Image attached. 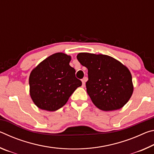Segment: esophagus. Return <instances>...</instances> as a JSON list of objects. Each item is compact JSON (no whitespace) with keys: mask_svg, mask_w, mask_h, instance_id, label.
Wrapping results in <instances>:
<instances>
[{"mask_svg":"<svg viewBox=\"0 0 154 154\" xmlns=\"http://www.w3.org/2000/svg\"><path fill=\"white\" fill-rule=\"evenodd\" d=\"M88 80V78L87 77H84L83 79H82V86L83 87H85V82Z\"/></svg>","mask_w":154,"mask_h":154,"instance_id":"esophagus-1","label":"esophagus"}]
</instances>
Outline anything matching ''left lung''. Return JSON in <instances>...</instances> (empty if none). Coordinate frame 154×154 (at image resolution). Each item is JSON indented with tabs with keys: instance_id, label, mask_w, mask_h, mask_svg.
<instances>
[{
	"instance_id": "8db88e82",
	"label": "left lung",
	"mask_w": 154,
	"mask_h": 154,
	"mask_svg": "<svg viewBox=\"0 0 154 154\" xmlns=\"http://www.w3.org/2000/svg\"><path fill=\"white\" fill-rule=\"evenodd\" d=\"M77 58L88 70L86 89L94 105L105 111L123 107L134 90L129 69L116 59L103 54L79 53Z\"/></svg>"
}]
</instances>
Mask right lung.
Returning a JSON list of instances; mask_svg holds the SVG:
<instances>
[{
	"mask_svg": "<svg viewBox=\"0 0 154 154\" xmlns=\"http://www.w3.org/2000/svg\"><path fill=\"white\" fill-rule=\"evenodd\" d=\"M71 60V56L58 52L48 57L31 71L30 96L38 108L58 110L82 85V82L75 77V70L69 65Z\"/></svg>",
	"mask_w": 154,
	"mask_h": 154,
	"instance_id": "right-lung-1",
	"label": "right lung"
}]
</instances>
